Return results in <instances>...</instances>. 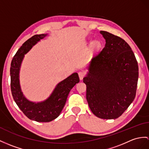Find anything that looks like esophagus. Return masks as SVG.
Listing matches in <instances>:
<instances>
[{"label":"esophagus","instance_id":"34e87169","mask_svg":"<svg viewBox=\"0 0 149 149\" xmlns=\"http://www.w3.org/2000/svg\"><path fill=\"white\" fill-rule=\"evenodd\" d=\"M85 71H79L78 72L79 78V79H81V80L83 78V77H85Z\"/></svg>","mask_w":149,"mask_h":149}]
</instances>
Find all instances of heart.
Wrapping results in <instances>:
<instances>
[{
    "mask_svg": "<svg viewBox=\"0 0 149 149\" xmlns=\"http://www.w3.org/2000/svg\"><path fill=\"white\" fill-rule=\"evenodd\" d=\"M100 46V42L98 40H94L91 43V48L93 50H96Z\"/></svg>",
    "mask_w": 149,
    "mask_h": 149,
    "instance_id": "b5f03b06",
    "label": "heart"
}]
</instances>
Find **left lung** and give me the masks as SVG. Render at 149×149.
Here are the masks:
<instances>
[{"label": "left lung", "instance_id": "1", "mask_svg": "<svg viewBox=\"0 0 149 149\" xmlns=\"http://www.w3.org/2000/svg\"><path fill=\"white\" fill-rule=\"evenodd\" d=\"M100 33L106 45L93 57L83 78L86 100L97 117L116 119L135 99L139 66L131 47L124 40L107 31Z\"/></svg>", "mask_w": 149, "mask_h": 149}]
</instances>
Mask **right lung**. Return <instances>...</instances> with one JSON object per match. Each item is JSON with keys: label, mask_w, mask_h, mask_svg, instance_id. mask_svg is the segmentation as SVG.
Listing matches in <instances>:
<instances>
[{"label": "right lung", "mask_w": 149, "mask_h": 149, "mask_svg": "<svg viewBox=\"0 0 149 149\" xmlns=\"http://www.w3.org/2000/svg\"><path fill=\"white\" fill-rule=\"evenodd\" d=\"M46 36L47 34L35 35L25 42L14 56L10 68V88L14 101L26 116L37 122H50L59 116L65 106L70 90L79 81L78 73L74 72L58 83L46 100L35 102L25 97L19 82L21 63L24 54Z\"/></svg>", "instance_id": "1"}]
</instances>
